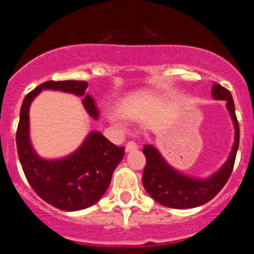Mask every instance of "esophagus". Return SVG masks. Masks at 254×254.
<instances>
[{"label":"esophagus","mask_w":254,"mask_h":254,"mask_svg":"<svg viewBox=\"0 0 254 254\" xmlns=\"http://www.w3.org/2000/svg\"><path fill=\"white\" fill-rule=\"evenodd\" d=\"M137 149V143H136V141L133 140H129L128 142L126 143V151H133V150Z\"/></svg>","instance_id":"34e87169"}]
</instances>
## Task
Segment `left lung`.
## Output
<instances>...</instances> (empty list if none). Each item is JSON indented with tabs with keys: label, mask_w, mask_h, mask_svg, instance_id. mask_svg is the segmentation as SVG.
Instances as JSON below:
<instances>
[{
	"label": "left lung",
	"mask_w": 254,
	"mask_h": 254,
	"mask_svg": "<svg viewBox=\"0 0 254 254\" xmlns=\"http://www.w3.org/2000/svg\"><path fill=\"white\" fill-rule=\"evenodd\" d=\"M214 99L226 102L230 116L235 126V142L232 154L221 169L208 179H192L182 176L170 168L154 146L145 145L142 152L146 156V165L143 169L142 183L147 193L160 205L172 208H192L201 206L214 198L223 190L230 178L234 168L235 156L239 146V123L235 116L234 100L228 89L216 84L212 86Z\"/></svg>",
	"instance_id": "obj_1"
}]
</instances>
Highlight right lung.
I'll return each instance as SVG.
<instances>
[{
	"instance_id": "add662e5",
	"label": "right lung",
	"mask_w": 254,
	"mask_h": 254,
	"mask_svg": "<svg viewBox=\"0 0 254 254\" xmlns=\"http://www.w3.org/2000/svg\"><path fill=\"white\" fill-rule=\"evenodd\" d=\"M86 87V81H46L26 94L20 109L16 147L24 174L40 198L64 211L90 207L102 198L109 187L114 169L123 159L125 146H117L99 132H91L84 145L68 158L43 160L35 154L29 141V107L43 89L67 91L84 96L85 109L96 120L98 111L94 100L85 94Z\"/></svg>"
}]
</instances>
